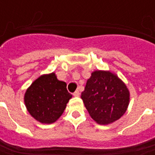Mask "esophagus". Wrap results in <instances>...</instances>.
<instances>
[{"label": "esophagus", "instance_id": "1", "mask_svg": "<svg viewBox=\"0 0 155 155\" xmlns=\"http://www.w3.org/2000/svg\"><path fill=\"white\" fill-rule=\"evenodd\" d=\"M80 94H80V92H79V91H75V92L73 94V95H74V97H79V96H80Z\"/></svg>", "mask_w": 155, "mask_h": 155}]
</instances>
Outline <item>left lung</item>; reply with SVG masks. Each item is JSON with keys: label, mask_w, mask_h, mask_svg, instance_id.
I'll list each match as a JSON object with an SVG mask.
<instances>
[{"label": "left lung", "mask_w": 155, "mask_h": 155, "mask_svg": "<svg viewBox=\"0 0 155 155\" xmlns=\"http://www.w3.org/2000/svg\"><path fill=\"white\" fill-rule=\"evenodd\" d=\"M130 91L120 78L110 71H94L87 81L81 99L91 117L105 125L118 120L130 104Z\"/></svg>", "instance_id": "1"}]
</instances>
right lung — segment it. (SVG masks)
Segmentation results:
<instances>
[{"mask_svg": "<svg viewBox=\"0 0 155 155\" xmlns=\"http://www.w3.org/2000/svg\"><path fill=\"white\" fill-rule=\"evenodd\" d=\"M72 98L67 84L55 73L43 74L27 88L24 96L25 107L32 117L42 124H53L63 113Z\"/></svg>", "mask_w": 155, "mask_h": 155, "instance_id": "add662e5", "label": "right lung"}]
</instances>
